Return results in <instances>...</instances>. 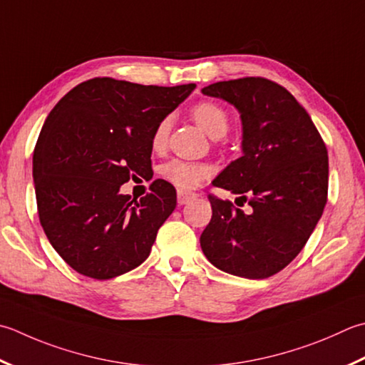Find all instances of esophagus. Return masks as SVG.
Masks as SVG:
<instances>
[{"mask_svg": "<svg viewBox=\"0 0 365 365\" xmlns=\"http://www.w3.org/2000/svg\"><path fill=\"white\" fill-rule=\"evenodd\" d=\"M195 197H196L195 192H185V191H178L177 192V202H178V205L188 204L191 199H195Z\"/></svg>", "mask_w": 365, "mask_h": 365, "instance_id": "34e87169", "label": "esophagus"}]
</instances>
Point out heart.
<instances>
[{
    "instance_id": "heart-1",
    "label": "heart",
    "mask_w": 365,
    "mask_h": 365,
    "mask_svg": "<svg viewBox=\"0 0 365 365\" xmlns=\"http://www.w3.org/2000/svg\"><path fill=\"white\" fill-rule=\"evenodd\" d=\"M191 115L196 123L210 135L212 139H220L230 130V113L225 107L212 101H201L191 109ZM170 131V117L161 118L152 133V147L163 150L168 144ZM160 174L164 180L173 183L178 190H192L201 185L204 178L212 174V168L205 163L170 160L160 168Z\"/></svg>"
}]
</instances>
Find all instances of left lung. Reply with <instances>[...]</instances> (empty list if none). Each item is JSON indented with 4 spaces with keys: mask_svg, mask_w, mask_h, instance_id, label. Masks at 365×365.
<instances>
[{
    "mask_svg": "<svg viewBox=\"0 0 365 365\" xmlns=\"http://www.w3.org/2000/svg\"><path fill=\"white\" fill-rule=\"evenodd\" d=\"M202 93L240 112L244 155L212 185L240 195L250 210L209 195L212 220L201 234V248L227 274L272 277L301 253L323 215L329 182L326 144L297 99L269 78L217 82Z\"/></svg>",
    "mask_w": 365,
    "mask_h": 365,
    "instance_id": "left-lung-1",
    "label": "left lung"
}]
</instances>
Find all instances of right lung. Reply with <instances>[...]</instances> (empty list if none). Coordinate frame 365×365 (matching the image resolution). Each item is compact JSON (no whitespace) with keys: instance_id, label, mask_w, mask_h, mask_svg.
I'll return each instance as SVG.
<instances>
[{"instance_id":"1","label":"right lung","mask_w":365,"mask_h":365,"mask_svg":"<svg viewBox=\"0 0 365 365\" xmlns=\"http://www.w3.org/2000/svg\"><path fill=\"white\" fill-rule=\"evenodd\" d=\"M195 87L95 77L50 110L33 153L36 202L48 242L76 272L109 280L148 258L177 192L161 178L139 201L120 187L153 175L155 126Z\"/></svg>"}]
</instances>
